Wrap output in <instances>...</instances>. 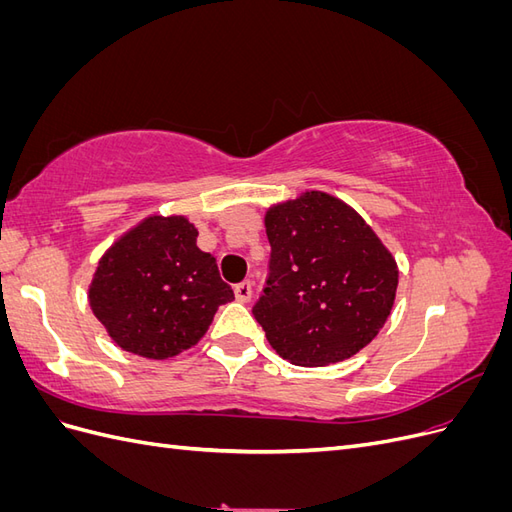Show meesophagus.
I'll use <instances>...</instances> for the list:
<instances>
[{"instance_id":"1","label":"esophagus","mask_w":512,"mask_h":512,"mask_svg":"<svg viewBox=\"0 0 512 512\" xmlns=\"http://www.w3.org/2000/svg\"><path fill=\"white\" fill-rule=\"evenodd\" d=\"M252 282L250 280H243L241 284H237L235 286V297H237V301L239 303H247L252 299Z\"/></svg>"}]
</instances>
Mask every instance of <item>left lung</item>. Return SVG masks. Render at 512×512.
I'll list each match as a JSON object with an SVG mask.
<instances>
[{
	"mask_svg": "<svg viewBox=\"0 0 512 512\" xmlns=\"http://www.w3.org/2000/svg\"><path fill=\"white\" fill-rule=\"evenodd\" d=\"M267 286L252 314L271 348L303 367L346 361L391 316L393 254L344 200L309 190L267 209Z\"/></svg>",
	"mask_w": 512,
	"mask_h": 512,
	"instance_id": "8db88e82",
	"label": "left lung"
}]
</instances>
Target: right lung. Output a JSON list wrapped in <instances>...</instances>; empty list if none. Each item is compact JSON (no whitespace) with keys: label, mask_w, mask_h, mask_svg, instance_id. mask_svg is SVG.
I'll use <instances>...</instances> for the list:
<instances>
[{"label":"right lung","mask_w":512,"mask_h":512,"mask_svg":"<svg viewBox=\"0 0 512 512\" xmlns=\"http://www.w3.org/2000/svg\"><path fill=\"white\" fill-rule=\"evenodd\" d=\"M196 237L185 215H149L100 258L89 305L121 350L153 361L177 356L200 342L220 305L235 299Z\"/></svg>","instance_id":"add662e5"}]
</instances>
